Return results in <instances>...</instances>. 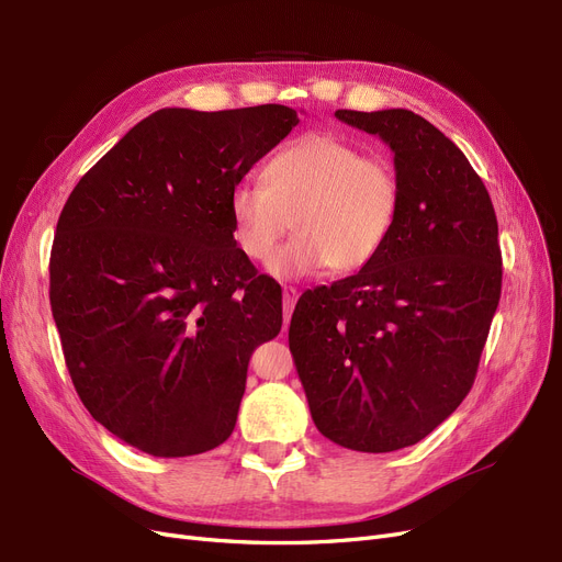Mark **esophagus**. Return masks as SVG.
<instances>
[{
	"label": "esophagus",
	"instance_id": "esophagus-1",
	"mask_svg": "<svg viewBox=\"0 0 562 562\" xmlns=\"http://www.w3.org/2000/svg\"><path fill=\"white\" fill-rule=\"evenodd\" d=\"M282 301H284V326H289L291 312H294V305H296V301H299V289L284 286V289H282Z\"/></svg>",
	"mask_w": 562,
	"mask_h": 562
}]
</instances>
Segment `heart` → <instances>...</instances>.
Listing matches in <instances>:
<instances>
[{
    "instance_id": "obj_1",
    "label": "heart",
    "mask_w": 562,
    "mask_h": 562,
    "mask_svg": "<svg viewBox=\"0 0 562 562\" xmlns=\"http://www.w3.org/2000/svg\"><path fill=\"white\" fill-rule=\"evenodd\" d=\"M263 179H240L232 188V227L240 252L266 261L294 217L296 238L268 266L282 280L326 266L335 273L360 271L385 246L402 204L393 165L328 133L284 146L268 160Z\"/></svg>"
}]
</instances>
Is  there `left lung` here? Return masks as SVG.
Masks as SVG:
<instances>
[{"label": "left lung", "instance_id": "obj_1", "mask_svg": "<svg viewBox=\"0 0 562 562\" xmlns=\"http://www.w3.org/2000/svg\"><path fill=\"white\" fill-rule=\"evenodd\" d=\"M395 154L397 221L381 252L305 291L289 349L312 420L358 452L416 446L469 395L501 301L490 192L436 126L411 110H337Z\"/></svg>", "mask_w": 562, "mask_h": 562}]
</instances>
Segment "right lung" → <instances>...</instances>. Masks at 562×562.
Segmentation results:
<instances>
[{
	"mask_svg": "<svg viewBox=\"0 0 562 562\" xmlns=\"http://www.w3.org/2000/svg\"><path fill=\"white\" fill-rule=\"evenodd\" d=\"M296 110L165 108L72 188L50 252V305L91 418L154 457L225 443L248 362L282 328V289L234 240L232 188Z\"/></svg>",
	"mask_w": 562,
	"mask_h": 562,
	"instance_id": "obj_1",
	"label": "right lung"
}]
</instances>
